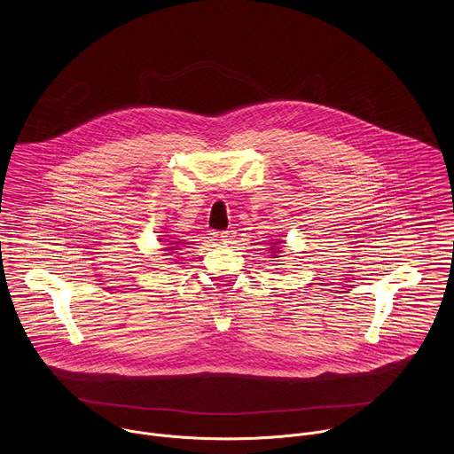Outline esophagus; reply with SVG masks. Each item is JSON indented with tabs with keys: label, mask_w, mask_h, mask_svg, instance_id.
<instances>
[{
	"label": "esophagus",
	"mask_w": 454,
	"mask_h": 454,
	"mask_svg": "<svg viewBox=\"0 0 454 454\" xmlns=\"http://www.w3.org/2000/svg\"><path fill=\"white\" fill-rule=\"evenodd\" d=\"M218 236H220V241H222L223 245H229V243H232V239L236 238V231L229 229V231H223V232H220Z\"/></svg>",
	"instance_id": "esophagus-1"
}]
</instances>
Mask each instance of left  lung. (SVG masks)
I'll list each match as a JSON object with an SVG mask.
<instances>
[{
  "label": "left lung",
  "mask_w": 454,
  "mask_h": 454,
  "mask_svg": "<svg viewBox=\"0 0 454 454\" xmlns=\"http://www.w3.org/2000/svg\"><path fill=\"white\" fill-rule=\"evenodd\" d=\"M278 243H281V241H276V243H270V245H272V247H270V248H269V250H270V252H272V254H274V255H276V254H279V252H281V250H279V247H278Z\"/></svg>",
  "instance_id": "left-lung-1"
}]
</instances>
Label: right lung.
Masks as SVG:
<instances>
[{
  "instance_id": "add662e5",
  "label": "right lung",
  "mask_w": 454,
  "mask_h": 454,
  "mask_svg": "<svg viewBox=\"0 0 454 454\" xmlns=\"http://www.w3.org/2000/svg\"><path fill=\"white\" fill-rule=\"evenodd\" d=\"M160 239H162V238H160ZM166 241H168V247H166V250H164V252H168L166 255H173L175 250H180L178 245H182V239H180V241H176V239H166Z\"/></svg>"
}]
</instances>
